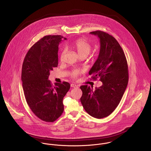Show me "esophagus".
I'll return each instance as SVG.
<instances>
[{"instance_id":"1","label":"esophagus","mask_w":151,"mask_h":151,"mask_svg":"<svg viewBox=\"0 0 151 151\" xmlns=\"http://www.w3.org/2000/svg\"><path fill=\"white\" fill-rule=\"evenodd\" d=\"M71 87H72V88H77L78 86H77V85H76V84H71Z\"/></svg>"}]
</instances>
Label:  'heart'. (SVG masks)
Segmentation results:
<instances>
[{
	"mask_svg": "<svg viewBox=\"0 0 151 151\" xmlns=\"http://www.w3.org/2000/svg\"><path fill=\"white\" fill-rule=\"evenodd\" d=\"M72 47L77 52V53L80 56H84V55L87 56L90 53L92 48V46L91 43H89L86 39L83 38H80L76 40L73 43ZM66 52H67V50L65 49H64L62 51L60 54L61 60H63L64 59ZM82 73H83L82 70L74 69L71 71L70 76L71 77L76 78L77 77V76H78Z\"/></svg>",
	"mask_w": 151,
	"mask_h": 151,
	"instance_id": "1",
	"label": "heart"
}]
</instances>
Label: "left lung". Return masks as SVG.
I'll return each mask as SVG.
<instances>
[{
	"label": "left lung",
	"instance_id": "8db88e82",
	"mask_svg": "<svg viewBox=\"0 0 151 151\" xmlns=\"http://www.w3.org/2000/svg\"><path fill=\"white\" fill-rule=\"evenodd\" d=\"M100 39L98 59L89 71L91 78L102 82L95 91L88 86H80L81 102L91 116L102 119L109 116L119 105L129 82L127 59L123 50L111 35L102 31L91 32Z\"/></svg>",
	"mask_w": 151,
	"mask_h": 151
}]
</instances>
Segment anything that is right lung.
Returning <instances> with one entry per match:
<instances>
[{
	"label": "right lung",
	"instance_id": "right-lung-1",
	"mask_svg": "<svg viewBox=\"0 0 151 151\" xmlns=\"http://www.w3.org/2000/svg\"><path fill=\"white\" fill-rule=\"evenodd\" d=\"M61 35H46L28 51L22 66V80L25 100L34 114L46 122H53L63 113V98L70 84L48 80L50 71L58 65ZM64 40H66L65 38Z\"/></svg>",
	"mask_w": 151,
	"mask_h": 151
}]
</instances>
